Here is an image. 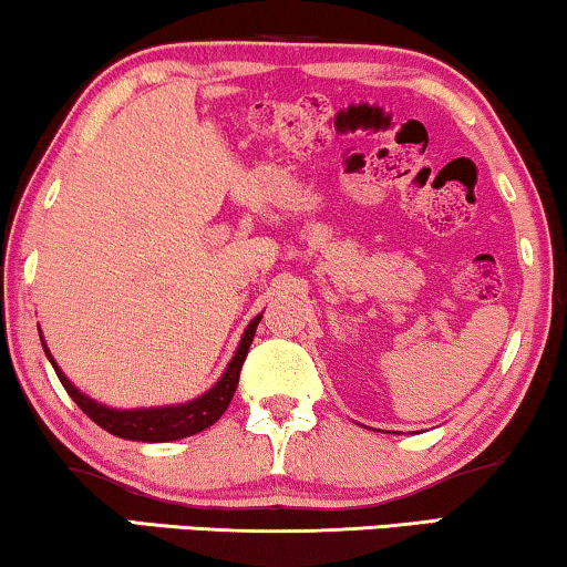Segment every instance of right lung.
I'll list each match as a JSON object with an SVG mask.
<instances>
[{"label":"right lung","mask_w":567,"mask_h":567,"mask_svg":"<svg viewBox=\"0 0 567 567\" xmlns=\"http://www.w3.org/2000/svg\"><path fill=\"white\" fill-rule=\"evenodd\" d=\"M260 317H252L250 324H247L243 338H239V346L231 361L224 369V374L216 379V384L212 390H206L198 398H193L188 402H177V405H159V408H134V410H118V408H107L103 402L92 400L90 394H84L76 390V386L69 382V377L59 369V363L53 361V355L49 348H45V340L41 336L43 351L49 355L53 371H56L59 382L64 384V390L69 392L76 405H80L84 413H87L92 421H95L100 429H105L107 433L118 439H128V441H144V444H165V441H177L185 436H193V433L206 431L208 425H214L219 421L224 410L229 408L231 398H235L237 382H239V371H243L245 355L250 351V343L255 338V330H258ZM41 332V330H38Z\"/></svg>","instance_id":"1"}]
</instances>
